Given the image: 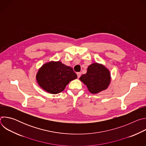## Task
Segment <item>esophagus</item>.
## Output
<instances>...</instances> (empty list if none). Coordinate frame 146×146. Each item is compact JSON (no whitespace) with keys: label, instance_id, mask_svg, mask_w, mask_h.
<instances>
[{"label":"esophagus","instance_id":"esophagus-1","mask_svg":"<svg viewBox=\"0 0 146 146\" xmlns=\"http://www.w3.org/2000/svg\"><path fill=\"white\" fill-rule=\"evenodd\" d=\"M77 77H78V78H80V76H81V72H78V73H77Z\"/></svg>","mask_w":146,"mask_h":146}]
</instances>
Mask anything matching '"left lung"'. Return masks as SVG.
<instances>
[{"label":"left lung","mask_w":146,"mask_h":146,"mask_svg":"<svg viewBox=\"0 0 146 146\" xmlns=\"http://www.w3.org/2000/svg\"><path fill=\"white\" fill-rule=\"evenodd\" d=\"M80 80L87 86L91 94H96L108 88L111 76L109 69L105 66L94 63L88 67L87 73L82 74Z\"/></svg>","instance_id":"left-lung-1"}]
</instances>
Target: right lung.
<instances>
[{"label": "right lung", "mask_w": 146, "mask_h": 146, "mask_svg": "<svg viewBox=\"0 0 146 146\" xmlns=\"http://www.w3.org/2000/svg\"><path fill=\"white\" fill-rule=\"evenodd\" d=\"M77 76L71 67L60 61H51L44 64L38 70L36 80L39 86L52 94L63 91L69 82Z\"/></svg>", "instance_id": "add662e5"}]
</instances>
